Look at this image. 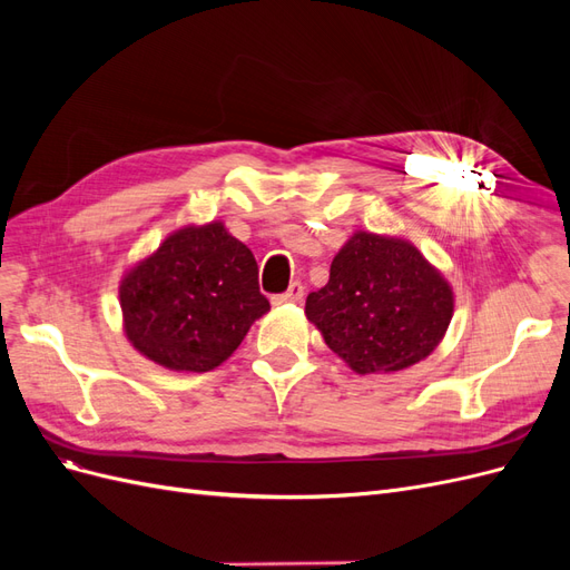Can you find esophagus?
I'll return each mask as SVG.
<instances>
[{"mask_svg":"<svg viewBox=\"0 0 570 570\" xmlns=\"http://www.w3.org/2000/svg\"><path fill=\"white\" fill-rule=\"evenodd\" d=\"M302 297H304V285H302V283H292L287 292H283V295H278V297H273V304H275V306H281V304H295V302H299Z\"/></svg>","mask_w":570,"mask_h":570,"instance_id":"esophagus-1","label":"esophagus"}]
</instances>
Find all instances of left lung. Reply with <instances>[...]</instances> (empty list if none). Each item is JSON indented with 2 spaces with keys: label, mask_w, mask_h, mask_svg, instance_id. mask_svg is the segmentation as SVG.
I'll return each instance as SVG.
<instances>
[{
  "label": "left lung",
  "mask_w": 570,
  "mask_h": 570,
  "mask_svg": "<svg viewBox=\"0 0 570 570\" xmlns=\"http://www.w3.org/2000/svg\"><path fill=\"white\" fill-rule=\"evenodd\" d=\"M306 318L354 373H394L442 342L454 314L444 275L402 237L356 230L306 297Z\"/></svg>",
  "instance_id": "left-lung-1"
}]
</instances>
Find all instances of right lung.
Listing matches in <instances>:
<instances>
[{"label": "right lung", "mask_w": 570, "mask_h": 570, "mask_svg": "<svg viewBox=\"0 0 570 570\" xmlns=\"http://www.w3.org/2000/svg\"><path fill=\"white\" fill-rule=\"evenodd\" d=\"M132 347L168 371L220 366L271 304L247 245L220 220L170 233L118 287Z\"/></svg>", "instance_id": "right-lung-1"}]
</instances>
